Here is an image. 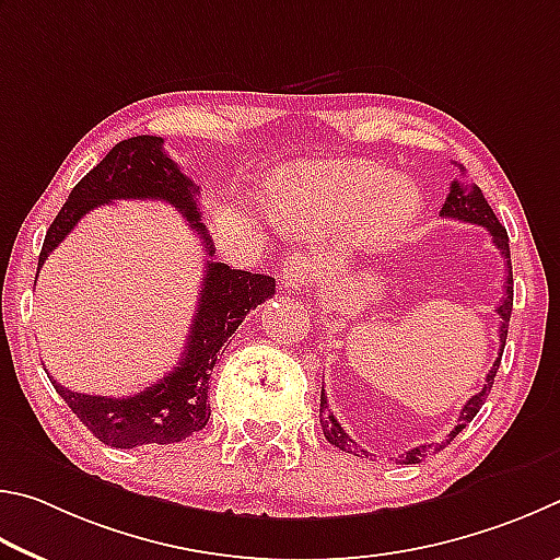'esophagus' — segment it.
<instances>
[{"label": "esophagus", "mask_w": 560, "mask_h": 560, "mask_svg": "<svg viewBox=\"0 0 560 560\" xmlns=\"http://www.w3.org/2000/svg\"><path fill=\"white\" fill-rule=\"evenodd\" d=\"M315 262H312L305 253L288 255L285 265L280 270V285L285 290H305L315 280Z\"/></svg>", "instance_id": "1"}]
</instances>
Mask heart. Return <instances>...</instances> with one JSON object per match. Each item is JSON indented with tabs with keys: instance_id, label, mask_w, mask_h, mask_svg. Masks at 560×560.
I'll use <instances>...</instances> for the list:
<instances>
[{
	"instance_id": "1",
	"label": "heart",
	"mask_w": 560,
	"mask_h": 560,
	"mask_svg": "<svg viewBox=\"0 0 560 560\" xmlns=\"http://www.w3.org/2000/svg\"><path fill=\"white\" fill-rule=\"evenodd\" d=\"M416 186L386 176L371 164H335L300 174L288 182L278 209L292 225H359L369 223L381 238L398 233L418 211Z\"/></svg>"
}]
</instances>
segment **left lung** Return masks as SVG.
<instances>
[{
	"label": "left lung",
	"instance_id": "obj_1",
	"mask_svg": "<svg viewBox=\"0 0 560 560\" xmlns=\"http://www.w3.org/2000/svg\"><path fill=\"white\" fill-rule=\"evenodd\" d=\"M459 179H455L453 184H450V194L447 199L443 203V211H440V215L443 219H457V221H465V223H477V225H485V229L492 233V243L499 248V253H502L504 258V265H506V285H504V298L502 302H499L497 307V315L499 319H502V325H499V359L492 364V369H489L487 374V381L485 386L479 394H475L472 398L467 400L465 408L459 410V418H457V425L455 430H450V435L443 440V443L438 445H420V447H413L408 450V453L400 457V465H418L420 459H425L428 455H435L443 450L445 445L453 443V440L457 438V433L463 428H467V423H472V418L479 413V408L485 406V400L489 396V390H492V384H494V376H497V369H499V361H502V354H504V345H506V331H509V317H512V305H514V275H512V253H509V235H506V229L502 223H499V219L492 211V206L487 203L482 189H479L477 184H472L465 176V166H459ZM319 423H322V433H325V438L329 440L331 445L339 447L341 453H349V455H366V450H361L354 440H351L345 428H341L337 423L335 413H331V408L327 404V396H325V386H322V398H319Z\"/></svg>",
	"mask_w": 560,
	"mask_h": 560
}]
</instances>
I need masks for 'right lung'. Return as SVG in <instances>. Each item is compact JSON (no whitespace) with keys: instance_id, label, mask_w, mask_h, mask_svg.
I'll return each instance as SVG.
<instances>
[{"instance_id":"add662e5","label":"right lung","mask_w":560,"mask_h":560,"mask_svg":"<svg viewBox=\"0 0 560 560\" xmlns=\"http://www.w3.org/2000/svg\"><path fill=\"white\" fill-rule=\"evenodd\" d=\"M196 186L164 152L162 137L140 135L117 142L105 160L93 166L68 194V201L46 231L38 255V270L73 225L95 206L117 199H156L172 203L191 231L199 233L206 255H213L211 235L196 206ZM275 295V278L248 270H231L225 262L206 260V278L199 292L194 325L184 357L164 378L135 396L107 398L68 390L51 376L68 408L101 443L120 450L137 445L182 443L206 428L211 416L209 378L229 337L250 310Z\"/></svg>"}]
</instances>
